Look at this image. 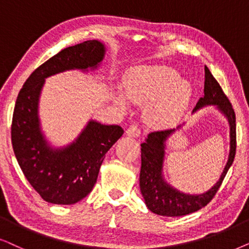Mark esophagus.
<instances>
[{
    "label": "esophagus",
    "instance_id": "1",
    "mask_svg": "<svg viewBox=\"0 0 249 249\" xmlns=\"http://www.w3.org/2000/svg\"><path fill=\"white\" fill-rule=\"evenodd\" d=\"M140 134H141V130L139 128L138 125H131V126L126 130L127 137L138 138V137H140Z\"/></svg>",
    "mask_w": 249,
    "mask_h": 249
}]
</instances>
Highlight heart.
<instances>
[{"instance_id": "b5f03b06", "label": "heart", "mask_w": 249, "mask_h": 249, "mask_svg": "<svg viewBox=\"0 0 249 249\" xmlns=\"http://www.w3.org/2000/svg\"><path fill=\"white\" fill-rule=\"evenodd\" d=\"M145 106L149 121L158 127L174 125L188 107L191 86L178 78L174 69L165 66H144L132 71L124 82V93L118 92L116 100L123 108L127 100Z\"/></svg>"}]
</instances>
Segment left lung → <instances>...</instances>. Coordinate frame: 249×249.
Instances as JSON below:
<instances>
[{
  "instance_id": "left-lung-1",
  "label": "left lung",
  "mask_w": 249,
  "mask_h": 249,
  "mask_svg": "<svg viewBox=\"0 0 249 249\" xmlns=\"http://www.w3.org/2000/svg\"><path fill=\"white\" fill-rule=\"evenodd\" d=\"M205 106H215L225 117L230 125V152L223 172L220 178L210 190L200 195H189L178 191L167 183L163 177V164L165 157L166 141L173 134L178 126L173 130L155 131L148 134L143 143H141V171H140V190L144 198V203L152 213L163 216H182L199 211L213 199L215 194L220 189L229 168L233 163L237 148L236 134V114L232 105L227 95L205 66V85L204 97L198 100L192 112L199 110Z\"/></svg>"
}]
</instances>
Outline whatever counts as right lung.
I'll return each mask as SVG.
<instances>
[{"mask_svg": "<svg viewBox=\"0 0 249 249\" xmlns=\"http://www.w3.org/2000/svg\"><path fill=\"white\" fill-rule=\"evenodd\" d=\"M105 52L97 39L61 50L32 72L17 98L11 125L13 151L26 178L48 203L71 205L88 196L106 154L124 133L119 125L91 119L74 142L52 148L41 130L38 100L45 78L71 69H97Z\"/></svg>", "mask_w": 249, "mask_h": 249, "instance_id": "right-lung-1", "label": "right lung"}]
</instances>
